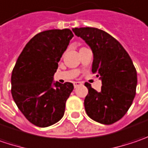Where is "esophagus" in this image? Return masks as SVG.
I'll use <instances>...</instances> for the list:
<instances>
[{
  "instance_id": "1",
  "label": "esophagus",
  "mask_w": 148,
  "mask_h": 148,
  "mask_svg": "<svg viewBox=\"0 0 148 148\" xmlns=\"http://www.w3.org/2000/svg\"><path fill=\"white\" fill-rule=\"evenodd\" d=\"M82 84V83L81 82H74V88H77V87H79V85Z\"/></svg>"
}]
</instances>
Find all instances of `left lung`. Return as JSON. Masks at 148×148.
I'll list each match as a JSON object with an SVG mask.
<instances>
[{"label":"left lung","instance_id":"obj_1","mask_svg":"<svg viewBox=\"0 0 148 148\" xmlns=\"http://www.w3.org/2000/svg\"><path fill=\"white\" fill-rule=\"evenodd\" d=\"M90 47L93 55L92 72L102 81L101 91L88 83V93L84 99L88 116L102 124H112L121 119L136 94L137 71L129 55L122 45L102 29L92 27L73 29Z\"/></svg>","mask_w":148,"mask_h":148}]
</instances>
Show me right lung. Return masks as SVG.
<instances>
[{
  "label": "right lung",
  "mask_w": 148,
  "mask_h": 148,
  "mask_svg": "<svg viewBox=\"0 0 148 148\" xmlns=\"http://www.w3.org/2000/svg\"><path fill=\"white\" fill-rule=\"evenodd\" d=\"M74 34L69 29H49L29 40L11 74V94L24 116L34 125L46 127L63 118L71 83L54 81L58 63Z\"/></svg>",
  "instance_id": "obj_1"
}]
</instances>
